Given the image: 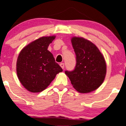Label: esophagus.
I'll list each match as a JSON object with an SVG mask.
<instances>
[{
	"mask_svg": "<svg viewBox=\"0 0 126 126\" xmlns=\"http://www.w3.org/2000/svg\"><path fill=\"white\" fill-rule=\"evenodd\" d=\"M60 67H61L62 68H63V69H64V63H60Z\"/></svg>",
	"mask_w": 126,
	"mask_h": 126,
	"instance_id": "1",
	"label": "esophagus"
}]
</instances>
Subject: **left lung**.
I'll use <instances>...</instances> for the list:
<instances>
[{"instance_id": "obj_1", "label": "left lung", "mask_w": 126, "mask_h": 126, "mask_svg": "<svg viewBox=\"0 0 126 126\" xmlns=\"http://www.w3.org/2000/svg\"><path fill=\"white\" fill-rule=\"evenodd\" d=\"M72 45L76 55V66L65 71L73 86L80 93L96 90L105 79L107 65L104 57L96 46L83 37H73Z\"/></svg>"}]
</instances>
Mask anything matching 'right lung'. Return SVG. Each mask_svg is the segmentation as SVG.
<instances>
[{
    "mask_svg": "<svg viewBox=\"0 0 126 126\" xmlns=\"http://www.w3.org/2000/svg\"><path fill=\"white\" fill-rule=\"evenodd\" d=\"M56 36L41 37L31 42L20 52L16 61V73L20 82L28 91L38 93L45 90L57 74L63 71L48 47Z\"/></svg>",
    "mask_w": 126,
    "mask_h": 126,
    "instance_id": "right-lung-1",
    "label": "right lung"
}]
</instances>
